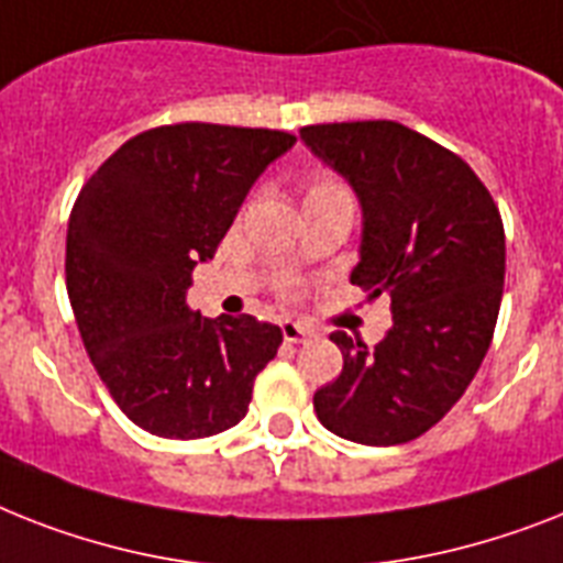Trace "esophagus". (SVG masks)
Here are the masks:
<instances>
[{"mask_svg": "<svg viewBox=\"0 0 563 563\" xmlns=\"http://www.w3.org/2000/svg\"><path fill=\"white\" fill-rule=\"evenodd\" d=\"M283 338H286V344H303L309 338H314V329L306 327V323H295V321H283Z\"/></svg>", "mask_w": 563, "mask_h": 563, "instance_id": "1", "label": "esophagus"}]
</instances>
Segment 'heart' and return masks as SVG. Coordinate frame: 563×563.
<instances>
[{
    "instance_id": "obj_1",
    "label": "heart",
    "mask_w": 563,
    "mask_h": 563,
    "mask_svg": "<svg viewBox=\"0 0 563 563\" xmlns=\"http://www.w3.org/2000/svg\"><path fill=\"white\" fill-rule=\"evenodd\" d=\"M300 190H303V205L321 202V199H329V196H350V190H346L344 181L327 170H312L309 176H303V181H300ZM274 289L280 291L283 297L297 295L295 280H289V277H280V280L274 283Z\"/></svg>"
}]
</instances>
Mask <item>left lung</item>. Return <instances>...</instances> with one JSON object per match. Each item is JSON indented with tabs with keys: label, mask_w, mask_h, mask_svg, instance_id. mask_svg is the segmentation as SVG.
<instances>
[{
	"label": "left lung",
	"mask_w": 563,
	"mask_h": 563,
	"mask_svg": "<svg viewBox=\"0 0 563 563\" xmlns=\"http://www.w3.org/2000/svg\"><path fill=\"white\" fill-rule=\"evenodd\" d=\"M300 139L350 178L364 208L350 280L393 306L373 350L329 335L344 369L314 393V413L344 440L401 445L454 408L486 358L504 297V219L460 155L405 123H314Z\"/></svg>",
	"instance_id": "obj_1"
}]
</instances>
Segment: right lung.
Masks as SVG:
<instances>
[{
  "instance_id": "1",
  "label": "right lung",
  "mask_w": 563,
  "mask_h": 563,
  "mask_svg": "<svg viewBox=\"0 0 563 563\" xmlns=\"http://www.w3.org/2000/svg\"><path fill=\"white\" fill-rule=\"evenodd\" d=\"M291 132L170 123L139 132L80 187L68 217L66 289L86 353L118 408L164 440L240 422L283 344L251 314L208 321L185 303L242 199Z\"/></svg>"
}]
</instances>
